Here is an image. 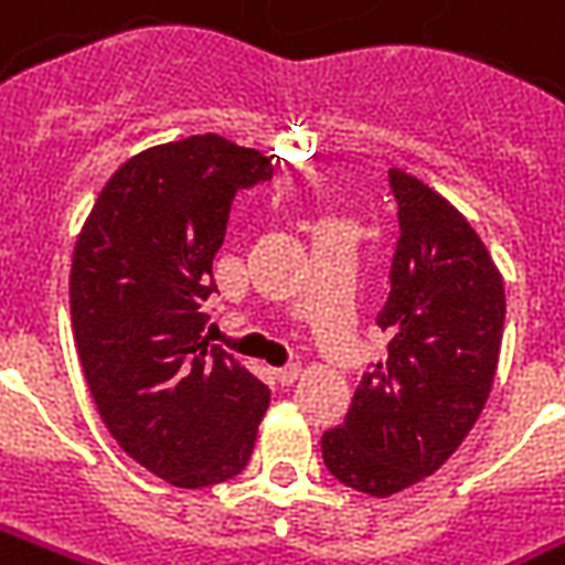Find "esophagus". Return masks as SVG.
I'll use <instances>...</instances> for the list:
<instances>
[{
    "instance_id": "34e87169",
    "label": "esophagus",
    "mask_w": 565,
    "mask_h": 565,
    "mask_svg": "<svg viewBox=\"0 0 565 565\" xmlns=\"http://www.w3.org/2000/svg\"><path fill=\"white\" fill-rule=\"evenodd\" d=\"M299 376H302V366L299 364H290V366H281V370H275V379H278L281 385H294Z\"/></svg>"
}]
</instances>
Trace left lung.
<instances>
[{
  "mask_svg": "<svg viewBox=\"0 0 565 565\" xmlns=\"http://www.w3.org/2000/svg\"><path fill=\"white\" fill-rule=\"evenodd\" d=\"M401 238L376 323L388 358L364 373L339 428L323 431L327 471L366 495L434 475L487 404L504 327V281L471 223L434 189L388 171Z\"/></svg>",
  "mask_w": 565,
  "mask_h": 565,
  "instance_id": "left-lung-1",
  "label": "left lung"
}]
</instances>
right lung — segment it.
Masks as SVG:
<instances>
[{
	"label": "right lung",
	"instance_id": "right-lung-1",
	"mask_svg": "<svg viewBox=\"0 0 565 565\" xmlns=\"http://www.w3.org/2000/svg\"><path fill=\"white\" fill-rule=\"evenodd\" d=\"M269 177L266 156L216 134L152 146L113 173L73 250L94 404L118 447L173 487L242 475L269 406V388L201 337L232 199Z\"/></svg>",
	"mask_w": 565,
	"mask_h": 565
}]
</instances>
